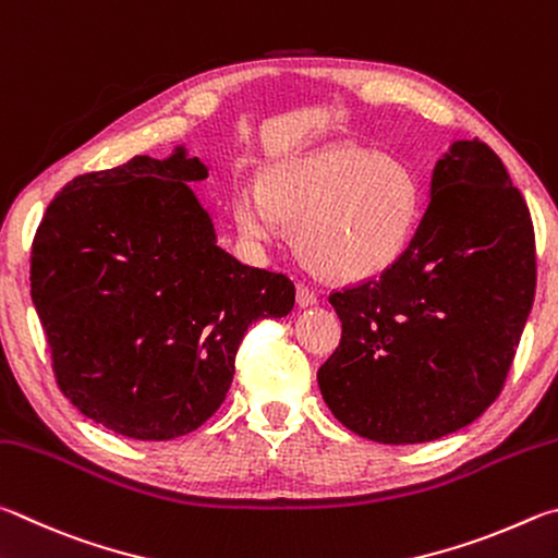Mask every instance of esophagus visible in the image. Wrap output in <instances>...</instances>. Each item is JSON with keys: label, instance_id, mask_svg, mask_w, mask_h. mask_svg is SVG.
I'll return each instance as SVG.
<instances>
[{"label": "esophagus", "instance_id": "obj_1", "mask_svg": "<svg viewBox=\"0 0 558 558\" xmlns=\"http://www.w3.org/2000/svg\"><path fill=\"white\" fill-rule=\"evenodd\" d=\"M296 304L301 308H308V306H316L318 304V294L314 289H308L306 284H296Z\"/></svg>", "mask_w": 558, "mask_h": 558}]
</instances>
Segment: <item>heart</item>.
Segmentation results:
<instances>
[{
    "mask_svg": "<svg viewBox=\"0 0 558 558\" xmlns=\"http://www.w3.org/2000/svg\"><path fill=\"white\" fill-rule=\"evenodd\" d=\"M234 228L264 250L296 228L304 257L328 277L369 279L412 242L422 189L395 156L355 144H326L271 163L259 185H234Z\"/></svg>",
    "mask_w": 558,
    "mask_h": 558,
    "instance_id": "1",
    "label": "heart"
}]
</instances>
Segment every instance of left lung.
Returning <instances> with one entry per match:
<instances>
[{
	"label": "left lung",
	"mask_w": 558,
	"mask_h": 558,
	"mask_svg": "<svg viewBox=\"0 0 558 558\" xmlns=\"http://www.w3.org/2000/svg\"><path fill=\"white\" fill-rule=\"evenodd\" d=\"M428 198L402 257L328 299L343 336L318 369L320 395L377 444H426L475 422L502 392L534 301L530 208L490 146H448Z\"/></svg>",
	"instance_id": "8db88e82"
}]
</instances>
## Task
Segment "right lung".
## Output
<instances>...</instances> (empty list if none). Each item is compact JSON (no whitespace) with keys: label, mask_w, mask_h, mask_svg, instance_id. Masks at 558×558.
<instances>
[{"label":"right lung","mask_w":558,"mask_h":558,"mask_svg":"<svg viewBox=\"0 0 558 558\" xmlns=\"http://www.w3.org/2000/svg\"><path fill=\"white\" fill-rule=\"evenodd\" d=\"M208 166L175 146L83 173L56 195L32 247V299L71 404L136 441L191 434L218 412L259 318L291 314L284 274L218 244L191 183Z\"/></svg>","instance_id":"add662e5"}]
</instances>
